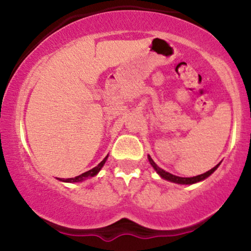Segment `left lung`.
Returning <instances> with one entry per match:
<instances>
[{"label": "left lung", "instance_id": "left-lung-1", "mask_svg": "<svg viewBox=\"0 0 251 251\" xmlns=\"http://www.w3.org/2000/svg\"><path fill=\"white\" fill-rule=\"evenodd\" d=\"M149 160H150V164H151L152 166H153V169L157 171V174L160 176V177L164 178V179L169 180V181H172V183H177V184H186V185H190V184H195V183H198V181L201 180H204L205 178H208L210 175L214 174V172L216 171V169L218 168V165H216L215 168H212L211 170H209V171H206L205 174H201V175H198V176H195V177H178V176H175L172 174H169V172L164 171L163 169H160L159 166L155 164L153 160H152V158L150 157L149 155Z\"/></svg>", "mask_w": 251, "mask_h": 251}]
</instances>
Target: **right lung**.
<instances>
[{
    "label": "right lung",
    "mask_w": 251,
    "mask_h": 251,
    "mask_svg": "<svg viewBox=\"0 0 251 251\" xmlns=\"http://www.w3.org/2000/svg\"><path fill=\"white\" fill-rule=\"evenodd\" d=\"M107 157H108V155H106V157L103 158L102 162H100L96 166V168L91 169L87 172H83V174H81L80 176H76V177H74V178H60L59 180L66 181V183H77V181H82L83 179H86V178L94 177V176L98 175V172H99L100 170H101V168L103 166V164H105V162H106V159H107Z\"/></svg>",
    "instance_id": "add662e5"
}]
</instances>
